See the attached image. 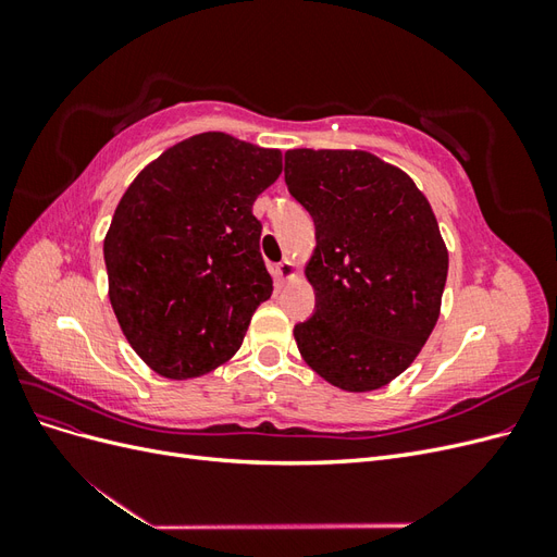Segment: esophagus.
I'll use <instances>...</instances> for the list:
<instances>
[{
  "instance_id": "obj_1",
  "label": "esophagus",
  "mask_w": 557,
  "mask_h": 557,
  "mask_svg": "<svg viewBox=\"0 0 557 557\" xmlns=\"http://www.w3.org/2000/svg\"><path fill=\"white\" fill-rule=\"evenodd\" d=\"M295 274H297V269H295V262L293 260H281L278 264H276V276L281 278V281H290V278H295Z\"/></svg>"
}]
</instances>
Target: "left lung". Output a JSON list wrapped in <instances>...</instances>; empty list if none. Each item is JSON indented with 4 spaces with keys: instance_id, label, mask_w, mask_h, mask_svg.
Wrapping results in <instances>:
<instances>
[{
    "instance_id": "obj_1",
    "label": "left lung",
    "mask_w": 557,
    "mask_h": 557,
    "mask_svg": "<svg viewBox=\"0 0 557 557\" xmlns=\"http://www.w3.org/2000/svg\"><path fill=\"white\" fill-rule=\"evenodd\" d=\"M285 183L315 225L305 269L315 311L295 325L297 348L342 391H376L416 360L440 318L448 250L430 201L367 150H288Z\"/></svg>"
}]
</instances>
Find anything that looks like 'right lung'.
I'll list each match as a JSON object with an SVG mask.
<instances>
[{
    "mask_svg": "<svg viewBox=\"0 0 557 557\" xmlns=\"http://www.w3.org/2000/svg\"><path fill=\"white\" fill-rule=\"evenodd\" d=\"M281 170V150L205 132L144 166L117 201L104 239L109 299L160 376L185 381L227 362L272 297L252 201Z\"/></svg>",
    "mask_w": 557,
    "mask_h": 557,
    "instance_id": "add662e5",
    "label": "right lung"
}]
</instances>
